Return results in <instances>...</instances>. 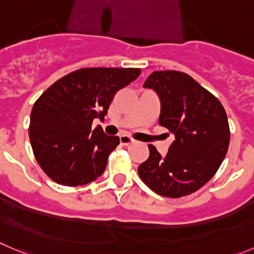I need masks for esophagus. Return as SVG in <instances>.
I'll list each match as a JSON object with an SVG mask.
<instances>
[{
  "mask_svg": "<svg viewBox=\"0 0 254 254\" xmlns=\"http://www.w3.org/2000/svg\"><path fill=\"white\" fill-rule=\"evenodd\" d=\"M120 142L121 144H123V146H127V144L134 142V139L132 138L131 136H128V134H122V136H120Z\"/></svg>",
  "mask_w": 254,
  "mask_h": 254,
  "instance_id": "1",
  "label": "esophagus"
}]
</instances>
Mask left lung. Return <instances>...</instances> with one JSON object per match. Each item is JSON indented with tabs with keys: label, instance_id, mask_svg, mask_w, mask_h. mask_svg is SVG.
<instances>
[{
	"label": "left lung",
	"instance_id": "left-lung-1",
	"mask_svg": "<svg viewBox=\"0 0 254 254\" xmlns=\"http://www.w3.org/2000/svg\"><path fill=\"white\" fill-rule=\"evenodd\" d=\"M143 87L158 95V122L175 134V141L165 157L149 144L148 159L138 167L139 177L157 194H190L216 175L226 157L231 136L226 111L211 92L183 72L156 71Z\"/></svg>",
	"mask_w": 254,
	"mask_h": 254
}]
</instances>
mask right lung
Returning <instances> with one entry per match:
<instances>
[{"instance_id":"add662e5","label":"right lung","mask_w":254,"mask_h":254,"mask_svg":"<svg viewBox=\"0 0 254 254\" xmlns=\"http://www.w3.org/2000/svg\"><path fill=\"white\" fill-rule=\"evenodd\" d=\"M139 68H81L48 87L31 112L30 141L36 161L52 181L76 187L97 180L120 144L95 118L103 120L118 89L137 78Z\"/></svg>"}]
</instances>
